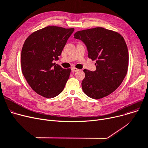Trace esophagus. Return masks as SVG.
I'll list each match as a JSON object with an SVG mask.
<instances>
[{"label": "esophagus", "instance_id": "obj_1", "mask_svg": "<svg viewBox=\"0 0 148 148\" xmlns=\"http://www.w3.org/2000/svg\"><path fill=\"white\" fill-rule=\"evenodd\" d=\"M71 70H72V71H73V72H76V71H78L79 69L76 68H75V67H73V68H71Z\"/></svg>", "mask_w": 148, "mask_h": 148}]
</instances>
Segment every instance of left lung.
<instances>
[{
  "label": "left lung",
  "instance_id": "1",
  "mask_svg": "<svg viewBox=\"0 0 148 148\" xmlns=\"http://www.w3.org/2000/svg\"><path fill=\"white\" fill-rule=\"evenodd\" d=\"M74 36L86 44L88 57L96 60L95 71L83 70L84 93L95 99L111 94L121 84L128 71L129 54L123 37L101 27L77 31Z\"/></svg>",
  "mask_w": 148,
  "mask_h": 148
}]
</instances>
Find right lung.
I'll return each instance as SVG.
<instances>
[{
    "label": "right lung",
    "mask_w": 148,
    "mask_h": 148,
    "mask_svg": "<svg viewBox=\"0 0 148 148\" xmlns=\"http://www.w3.org/2000/svg\"><path fill=\"white\" fill-rule=\"evenodd\" d=\"M74 28L50 26L30 34L23 45L22 73L30 88L41 96L55 97L64 90L71 69L53 63L65 47Z\"/></svg>",
    "instance_id": "add662e5"
}]
</instances>
